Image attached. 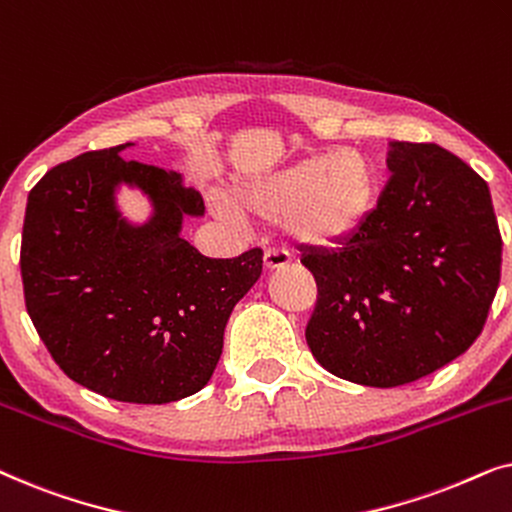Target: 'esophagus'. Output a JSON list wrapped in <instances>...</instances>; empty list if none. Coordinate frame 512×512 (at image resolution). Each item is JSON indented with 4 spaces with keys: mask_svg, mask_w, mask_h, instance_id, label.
Returning a JSON list of instances; mask_svg holds the SVG:
<instances>
[{
    "mask_svg": "<svg viewBox=\"0 0 512 512\" xmlns=\"http://www.w3.org/2000/svg\"><path fill=\"white\" fill-rule=\"evenodd\" d=\"M291 263V256L282 249H265L263 251V265L265 270H282Z\"/></svg>",
    "mask_w": 512,
    "mask_h": 512,
    "instance_id": "34e87169",
    "label": "esophagus"
}]
</instances>
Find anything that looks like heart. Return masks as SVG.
<instances>
[{
	"label": "heart",
	"instance_id": "heart-1",
	"mask_svg": "<svg viewBox=\"0 0 512 512\" xmlns=\"http://www.w3.org/2000/svg\"><path fill=\"white\" fill-rule=\"evenodd\" d=\"M377 202V172L361 151L312 156L296 165L247 181L237 188L235 205L242 216L263 221L284 219L296 242L338 247L359 235ZM228 219L240 221L233 207Z\"/></svg>",
	"mask_w": 512,
	"mask_h": 512
}]
</instances>
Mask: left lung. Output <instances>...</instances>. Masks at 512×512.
<instances>
[{
    "instance_id": "obj_1",
    "label": "left lung",
    "mask_w": 512,
    "mask_h": 512,
    "mask_svg": "<svg viewBox=\"0 0 512 512\" xmlns=\"http://www.w3.org/2000/svg\"><path fill=\"white\" fill-rule=\"evenodd\" d=\"M391 177L359 235L305 251L317 282L305 338L328 373L401 387L464 354L501 279L487 181L438 144L391 142Z\"/></svg>"
}]
</instances>
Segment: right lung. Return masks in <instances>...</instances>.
<instances>
[{"instance_id": "right-lung-1", "label": "right lung", "mask_w": 512, "mask_h": 512, "mask_svg": "<svg viewBox=\"0 0 512 512\" xmlns=\"http://www.w3.org/2000/svg\"><path fill=\"white\" fill-rule=\"evenodd\" d=\"M125 146L55 165L27 195L20 275L39 338L69 380L123 403H172L200 391L223 331L263 270L254 247L207 258L181 237L205 214L172 170L123 160ZM118 183L154 202L144 227L120 219Z\"/></svg>"}]
</instances>
